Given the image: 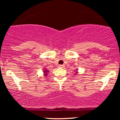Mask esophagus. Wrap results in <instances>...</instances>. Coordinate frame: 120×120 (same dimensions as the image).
I'll use <instances>...</instances> for the list:
<instances>
[{
    "label": "esophagus",
    "instance_id": "1",
    "mask_svg": "<svg viewBox=\"0 0 120 120\" xmlns=\"http://www.w3.org/2000/svg\"><path fill=\"white\" fill-rule=\"evenodd\" d=\"M65 66L63 65H59V68H64Z\"/></svg>",
    "mask_w": 120,
    "mask_h": 120
}]
</instances>
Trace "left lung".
I'll list each match as a JSON object with an SVG mask.
<instances>
[{"label":"left lung","instance_id":"left-lung-1","mask_svg":"<svg viewBox=\"0 0 120 120\" xmlns=\"http://www.w3.org/2000/svg\"><path fill=\"white\" fill-rule=\"evenodd\" d=\"M77 70H78V69H77ZM78 71H76V73H75V75H77V74H78Z\"/></svg>","mask_w":120,"mask_h":120}]
</instances>
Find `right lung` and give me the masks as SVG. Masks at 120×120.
Wrapping results in <instances>:
<instances>
[{"mask_svg":"<svg viewBox=\"0 0 120 120\" xmlns=\"http://www.w3.org/2000/svg\"><path fill=\"white\" fill-rule=\"evenodd\" d=\"M43 74H44V76H45V77H47V74H48V73H49V71H48L47 69H43Z\"/></svg>","mask_w":120,"mask_h":120,"instance_id":"right-lung-1","label":"right lung"}]
</instances>
